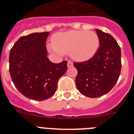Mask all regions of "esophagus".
<instances>
[{
	"label": "esophagus",
	"mask_w": 134,
	"mask_h": 134,
	"mask_svg": "<svg viewBox=\"0 0 134 134\" xmlns=\"http://www.w3.org/2000/svg\"><path fill=\"white\" fill-rule=\"evenodd\" d=\"M67 66H68V68H71V67H72L73 66V63L71 61H68V64H67Z\"/></svg>",
	"instance_id": "1"
}]
</instances>
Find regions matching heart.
Segmentation results:
<instances>
[{
  "label": "heart",
  "instance_id": "1",
  "mask_svg": "<svg viewBox=\"0 0 134 134\" xmlns=\"http://www.w3.org/2000/svg\"><path fill=\"white\" fill-rule=\"evenodd\" d=\"M53 45L49 49L58 54H70L77 62H85L95 55L99 46V38L94 31H69L60 32L52 37Z\"/></svg>",
  "mask_w": 134,
  "mask_h": 134
}]
</instances>
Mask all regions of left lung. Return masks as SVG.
I'll return each instance as SVG.
<instances>
[{
    "instance_id": "left-lung-1",
    "label": "left lung",
    "mask_w": 134,
    "mask_h": 134,
    "mask_svg": "<svg viewBox=\"0 0 134 134\" xmlns=\"http://www.w3.org/2000/svg\"><path fill=\"white\" fill-rule=\"evenodd\" d=\"M100 47L88 61L74 62L78 70L76 85L81 94L91 98L109 93L118 82L121 68V49L110 34L96 29Z\"/></svg>"
}]
</instances>
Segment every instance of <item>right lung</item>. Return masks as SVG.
Here are the masks:
<instances>
[{"label": "right lung", "mask_w": 134, "mask_h": 134, "mask_svg": "<svg viewBox=\"0 0 134 134\" xmlns=\"http://www.w3.org/2000/svg\"><path fill=\"white\" fill-rule=\"evenodd\" d=\"M49 32L20 37L9 54V72L16 89L29 99L43 100L54 95L59 79L66 72L67 61L53 63L47 57Z\"/></svg>", "instance_id": "add662e5"}]
</instances>
